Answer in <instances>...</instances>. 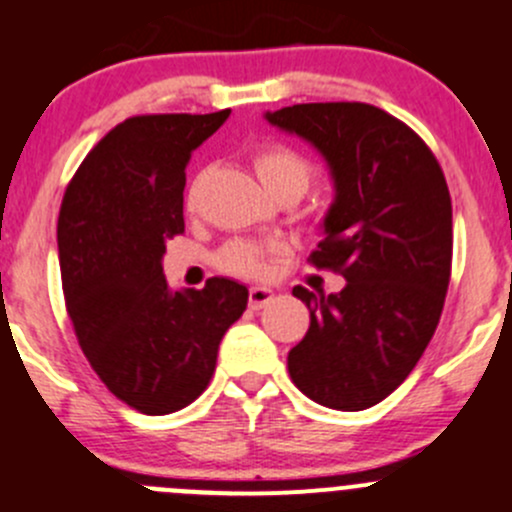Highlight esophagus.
Here are the masks:
<instances>
[{"label": "esophagus", "mask_w": 512, "mask_h": 512, "mask_svg": "<svg viewBox=\"0 0 512 512\" xmlns=\"http://www.w3.org/2000/svg\"><path fill=\"white\" fill-rule=\"evenodd\" d=\"M275 300V290L265 288V285H255L250 288V308L252 310H262L265 305H270Z\"/></svg>", "instance_id": "esophagus-1"}]
</instances>
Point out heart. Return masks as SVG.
<instances>
[{"label":"heart","instance_id":"heart-1","mask_svg":"<svg viewBox=\"0 0 512 512\" xmlns=\"http://www.w3.org/2000/svg\"><path fill=\"white\" fill-rule=\"evenodd\" d=\"M252 164H255L257 176H260L262 184L267 186V191H272L275 197L283 194V191H295V194H303L308 189L310 179H313V164L305 159L300 151H295L288 143H262L255 148L252 154ZM199 202V179H191V184L186 186L184 204L186 209H194ZM217 267L229 275H240V278H257L265 270L267 262V250L262 245L247 240H232L217 252L214 257Z\"/></svg>","mask_w":512,"mask_h":512}]
</instances>
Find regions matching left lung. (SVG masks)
<instances>
[{"instance_id": "1", "label": "left lung", "mask_w": 512, "mask_h": 512, "mask_svg": "<svg viewBox=\"0 0 512 512\" xmlns=\"http://www.w3.org/2000/svg\"><path fill=\"white\" fill-rule=\"evenodd\" d=\"M321 151L331 209L310 262L341 293L293 288L310 328L288 353L293 384L328 409L361 412L412 374L434 336L452 275V199L427 143L369 103H300L265 113Z\"/></svg>"}]
</instances>
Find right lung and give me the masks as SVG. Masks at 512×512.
<instances>
[{"mask_svg":"<svg viewBox=\"0 0 512 512\" xmlns=\"http://www.w3.org/2000/svg\"><path fill=\"white\" fill-rule=\"evenodd\" d=\"M227 111L133 116L75 171L57 217L62 293L80 348L108 391L141 414L189 407L209 386L219 341L247 308V288L209 278L171 290L161 257L184 232L191 151Z\"/></svg>","mask_w":512,"mask_h":512,"instance_id":"right-lung-1","label":"right lung"}]
</instances>
